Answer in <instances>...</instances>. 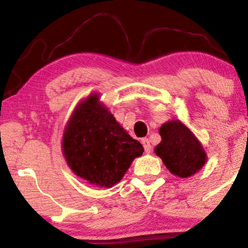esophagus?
<instances>
[{
    "mask_svg": "<svg viewBox=\"0 0 248 248\" xmlns=\"http://www.w3.org/2000/svg\"><path fill=\"white\" fill-rule=\"evenodd\" d=\"M141 144H142V146H144L145 152H146V154H150V152H151V150H152L151 144H150V140L147 138L141 139Z\"/></svg>",
    "mask_w": 248,
    "mask_h": 248,
    "instance_id": "34e87169",
    "label": "esophagus"
}]
</instances>
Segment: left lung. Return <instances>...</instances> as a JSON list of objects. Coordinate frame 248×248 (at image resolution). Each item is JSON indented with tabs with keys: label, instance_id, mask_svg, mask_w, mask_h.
Masks as SVG:
<instances>
[{
	"label": "left lung",
	"instance_id": "obj_1",
	"mask_svg": "<svg viewBox=\"0 0 248 248\" xmlns=\"http://www.w3.org/2000/svg\"><path fill=\"white\" fill-rule=\"evenodd\" d=\"M161 142L155 152L175 176H192L206 163V152L202 142L180 120H170L159 127Z\"/></svg>",
	"mask_w": 248,
	"mask_h": 248
}]
</instances>
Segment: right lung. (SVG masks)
<instances>
[{
	"label": "right lung",
	"mask_w": 248,
	"mask_h": 248,
	"mask_svg": "<svg viewBox=\"0 0 248 248\" xmlns=\"http://www.w3.org/2000/svg\"><path fill=\"white\" fill-rule=\"evenodd\" d=\"M99 99L94 92L76 107L64 127L62 154L77 176L110 188L121 181L144 147Z\"/></svg>",
	"instance_id": "add662e5"
}]
</instances>
